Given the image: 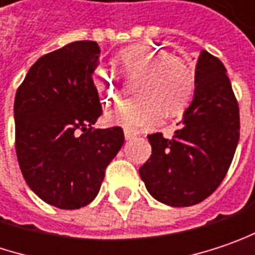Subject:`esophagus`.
Instances as JSON below:
<instances>
[{
    "instance_id": "1",
    "label": "esophagus",
    "mask_w": 255,
    "mask_h": 255,
    "mask_svg": "<svg viewBox=\"0 0 255 255\" xmlns=\"http://www.w3.org/2000/svg\"><path fill=\"white\" fill-rule=\"evenodd\" d=\"M136 136V133L135 132H132V130H129V129H125V137L129 140V139H133V137Z\"/></svg>"
}]
</instances>
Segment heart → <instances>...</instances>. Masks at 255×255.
<instances>
[{
	"label": "heart",
	"mask_w": 255,
	"mask_h": 255,
	"mask_svg": "<svg viewBox=\"0 0 255 255\" xmlns=\"http://www.w3.org/2000/svg\"><path fill=\"white\" fill-rule=\"evenodd\" d=\"M122 74L137 77L135 99L120 103L110 113L113 123L128 129L152 128L167 116L181 115L194 91V72L181 56L145 45H133L118 55ZM91 82L101 103L110 104L122 91L120 77L99 66L93 71Z\"/></svg>",
	"instance_id": "heart-1"
}]
</instances>
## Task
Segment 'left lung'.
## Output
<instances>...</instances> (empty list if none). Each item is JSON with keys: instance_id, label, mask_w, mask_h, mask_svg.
Instances as JSON below:
<instances>
[{"instance_id": "1", "label": "left lung", "mask_w": 255, "mask_h": 255, "mask_svg": "<svg viewBox=\"0 0 255 255\" xmlns=\"http://www.w3.org/2000/svg\"><path fill=\"white\" fill-rule=\"evenodd\" d=\"M194 99L173 139L148 135L152 146L139 175L151 196L174 208L203 202L225 178L240 139V107L227 68L202 50Z\"/></svg>"}]
</instances>
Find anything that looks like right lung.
Masks as SVG:
<instances>
[{"instance_id":"add662e5","label":"right lung","mask_w":255,"mask_h":255,"mask_svg":"<svg viewBox=\"0 0 255 255\" xmlns=\"http://www.w3.org/2000/svg\"><path fill=\"white\" fill-rule=\"evenodd\" d=\"M99 55V45L90 40L46 53L15 93L21 174L43 202L59 209H80L96 199L107 165L125 142L119 126L93 128L103 113L91 82Z\"/></svg>"}]
</instances>
